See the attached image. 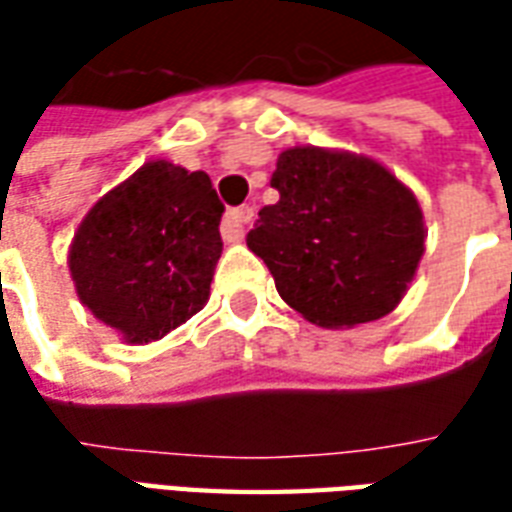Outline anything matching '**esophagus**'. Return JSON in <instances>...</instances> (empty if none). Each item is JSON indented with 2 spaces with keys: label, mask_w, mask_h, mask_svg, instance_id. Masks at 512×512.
Listing matches in <instances>:
<instances>
[{
  "label": "esophagus",
  "mask_w": 512,
  "mask_h": 512,
  "mask_svg": "<svg viewBox=\"0 0 512 512\" xmlns=\"http://www.w3.org/2000/svg\"><path fill=\"white\" fill-rule=\"evenodd\" d=\"M252 216L255 211L249 208V205H241V208H233V211L224 213L222 219V238L227 244H235V241H241L246 233V227L252 222Z\"/></svg>",
  "instance_id": "esophagus-1"
}]
</instances>
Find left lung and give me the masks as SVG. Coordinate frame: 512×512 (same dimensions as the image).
<instances>
[{"label":"left lung","mask_w":512,"mask_h":512,"mask_svg":"<svg viewBox=\"0 0 512 512\" xmlns=\"http://www.w3.org/2000/svg\"><path fill=\"white\" fill-rule=\"evenodd\" d=\"M266 205L246 244L290 307L323 329L395 310L425 252L417 197L378 161L343 150L290 147L277 158Z\"/></svg>","instance_id":"1"}]
</instances>
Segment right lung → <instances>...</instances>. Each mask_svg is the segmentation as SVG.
<instances>
[{
  "mask_svg": "<svg viewBox=\"0 0 512 512\" xmlns=\"http://www.w3.org/2000/svg\"><path fill=\"white\" fill-rule=\"evenodd\" d=\"M224 205L205 172L147 161L73 235L68 266L87 310L126 343H153L205 307Z\"/></svg>",
  "mask_w": 512,
  "mask_h": 512,
  "instance_id": "1",
  "label": "right lung"
}]
</instances>
